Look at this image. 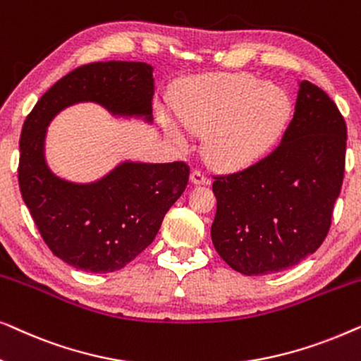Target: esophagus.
<instances>
[{"label":"esophagus","mask_w":361,"mask_h":361,"mask_svg":"<svg viewBox=\"0 0 361 361\" xmlns=\"http://www.w3.org/2000/svg\"><path fill=\"white\" fill-rule=\"evenodd\" d=\"M190 180H192V184H195V185L209 184V182H210L209 177H207V176L204 174V172L199 171V169L192 171V174H190Z\"/></svg>","instance_id":"obj_1"}]
</instances>
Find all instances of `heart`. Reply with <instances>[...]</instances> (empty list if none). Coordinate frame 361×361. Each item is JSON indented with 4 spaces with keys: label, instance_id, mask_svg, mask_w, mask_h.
<instances>
[{
    "label": "heart",
    "instance_id": "obj_1",
    "mask_svg": "<svg viewBox=\"0 0 361 361\" xmlns=\"http://www.w3.org/2000/svg\"><path fill=\"white\" fill-rule=\"evenodd\" d=\"M182 125L209 133L205 152L212 164L238 169L268 152L290 116V98L284 88L250 75L209 77L192 82L177 97ZM166 131L182 142L180 128L164 120Z\"/></svg>",
    "mask_w": 361,
    "mask_h": 361
}]
</instances>
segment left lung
I'll use <instances>...</instances> for the list:
<instances>
[{
	"mask_svg": "<svg viewBox=\"0 0 361 361\" xmlns=\"http://www.w3.org/2000/svg\"><path fill=\"white\" fill-rule=\"evenodd\" d=\"M347 125L332 98L299 83L294 116L273 152L214 176L212 241L230 268L263 276L300 263L322 245L342 189Z\"/></svg>",
	"mask_w": 361,
	"mask_h": 361,
	"instance_id": "1",
	"label": "left lung"
}]
</instances>
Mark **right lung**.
<instances>
[{"label":"right lung","mask_w":361,"mask_h":361,"mask_svg":"<svg viewBox=\"0 0 361 361\" xmlns=\"http://www.w3.org/2000/svg\"><path fill=\"white\" fill-rule=\"evenodd\" d=\"M154 78L145 62L77 67L39 98L23 125L18 180L42 240L57 258L88 273L125 268L152 243L167 210L185 190L189 166L123 162L92 184H73L49 169L47 125L63 108L95 102L113 115L152 120Z\"/></svg>","instance_id":"1"}]
</instances>
